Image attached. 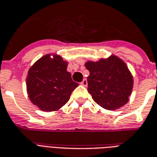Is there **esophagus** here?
<instances>
[{
  "label": "esophagus",
  "instance_id": "1",
  "mask_svg": "<svg viewBox=\"0 0 157 157\" xmlns=\"http://www.w3.org/2000/svg\"><path fill=\"white\" fill-rule=\"evenodd\" d=\"M81 85L83 86H87V80H86V79H84V80L81 82Z\"/></svg>",
  "mask_w": 157,
  "mask_h": 157
}]
</instances>
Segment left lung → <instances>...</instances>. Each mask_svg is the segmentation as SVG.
Here are the masks:
<instances>
[{"mask_svg": "<svg viewBox=\"0 0 157 157\" xmlns=\"http://www.w3.org/2000/svg\"><path fill=\"white\" fill-rule=\"evenodd\" d=\"M85 66L90 72L87 90L99 106L107 110H116L128 102L134 77L122 59L111 55L98 61L88 60Z\"/></svg>", "mask_w": 157, "mask_h": 157, "instance_id": "left-lung-1", "label": "left lung"}]
</instances>
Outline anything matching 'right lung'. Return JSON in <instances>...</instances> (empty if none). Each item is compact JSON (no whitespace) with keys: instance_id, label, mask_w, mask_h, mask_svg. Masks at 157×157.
Returning a JSON list of instances; mask_svg holds the SVG:
<instances>
[{"instance_id":"add662e5","label":"right lung","mask_w":157,"mask_h":157,"mask_svg":"<svg viewBox=\"0 0 157 157\" xmlns=\"http://www.w3.org/2000/svg\"><path fill=\"white\" fill-rule=\"evenodd\" d=\"M68 61L57 54H47L29 68L26 79L27 93L41 111L53 112L68 102L78 86L67 71Z\"/></svg>"}]
</instances>
